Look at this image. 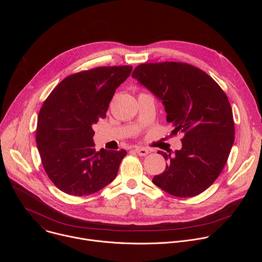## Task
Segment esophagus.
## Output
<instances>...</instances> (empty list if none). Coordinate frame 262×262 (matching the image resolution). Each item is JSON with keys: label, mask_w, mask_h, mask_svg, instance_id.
Here are the masks:
<instances>
[{"label": "esophagus", "mask_w": 262, "mask_h": 262, "mask_svg": "<svg viewBox=\"0 0 262 262\" xmlns=\"http://www.w3.org/2000/svg\"><path fill=\"white\" fill-rule=\"evenodd\" d=\"M135 151H136L139 156H141V157H145V156H147V155L149 154L148 149H147V148H144V147H136Z\"/></svg>", "instance_id": "34e87169"}]
</instances>
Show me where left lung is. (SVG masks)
I'll return each instance as SVG.
<instances>
[{
    "instance_id": "obj_1",
    "label": "left lung",
    "mask_w": 262,
    "mask_h": 262,
    "mask_svg": "<svg viewBox=\"0 0 262 262\" xmlns=\"http://www.w3.org/2000/svg\"><path fill=\"white\" fill-rule=\"evenodd\" d=\"M132 77L162 100L172 136L182 134L174 155L159 151L168 165L152 182L175 197H194L214 182L234 142L230 102L203 70L181 62L138 65Z\"/></svg>"
}]
</instances>
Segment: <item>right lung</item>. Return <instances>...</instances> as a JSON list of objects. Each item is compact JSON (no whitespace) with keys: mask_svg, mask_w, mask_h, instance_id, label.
<instances>
[{"mask_svg":"<svg viewBox=\"0 0 262 262\" xmlns=\"http://www.w3.org/2000/svg\"><path fill=\"white\" fill-rule=\"evenodd\" d=\"M132 70L129 65L103 66L70 74L45 100L36 144L45 171L62 192L90 195L117 176L126 151H96L93 125L105 117L112 97Z\"/></svg>","mask_w":262,"mask_h":262,"instance_id":"right-lung-1","label":"right lung"}]
</instances>
